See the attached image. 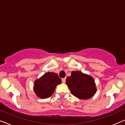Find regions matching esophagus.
Wrapping results in <instances>:
<instances>
[{"label": "esophagus", "mask_w": 125, "mask_h": 125, "mask_svg": "<svg viewBox=\"0 0 125 125\" xmlns=\"http://www.w3.org/2000/svg\"><path fill=\"white\" fill-rule=\"evenodd\" d=\"M62 82L63 83H65V82H66V78H62Z\"/></svg>", "instance_id": "esophagus-1"}]
</instances>
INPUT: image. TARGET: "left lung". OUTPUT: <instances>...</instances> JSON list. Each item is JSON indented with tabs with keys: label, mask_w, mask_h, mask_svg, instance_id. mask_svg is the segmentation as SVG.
<instances>
[{
	"label": "left lung",
	"mask_w": 125,
	"mask_h": 125,
	"mask_svg": "<svg viewBox=\"0 0 125 125\" xmlns=\"http://www.w3.org/2000/svg\"><path fill=\"white\" fill-rule=\"evenodd\" d=\"M66 84L71 93L79 99H89L97 91L93 78L79 71L72 72L71 76L66 79Z\"/></svg>",
	"instance_id": "left-lung-1"
}]
</instances>
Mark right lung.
<instances>
[{
    "label": "right lung",
    "mask_w": 125,
    "mask_h": 125,
    "mask_svg": "<svg viewBox=\"0 0 125 125\" xmlns=\"http://www.w3.org/2000/svg\"><path fill=\"white\" fill-rule=\"evenodd\" d=\"M61 83V79L54 73L48 72L34 83V93L41 98H47L52 95L55 88Z\"/></svg>",
    "instance_id": "add662e5"
}]
</instances>
